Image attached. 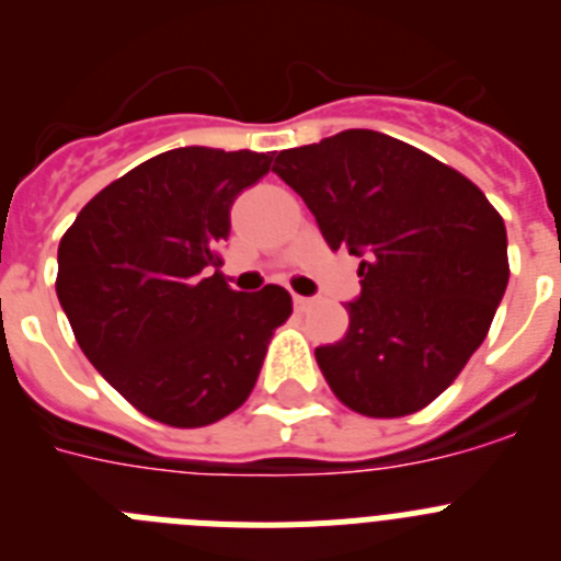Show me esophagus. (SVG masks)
Listing matches in <instances>:
<instances>
[{
	"mask_svg": "<svg viewBox=\"0 0 561 561\" xmlns=\"http://www.w3.org/2000/svg\"><path fill=\"white\" fill-rule=\"evenodd\" d=\"M311 306H314V300H311V297H300V295H295V309L300 311V314H304V311H309Z\"/></svg>",
	"mask_w": 561,
	"mask_h": 561,
	"instance_id": "obj_1",
	"label": "esophagus"
}]
</instances>
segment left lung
<instances>
[{
    "label": "left lung",
    "mask_w": 561,
    "mask_h": 561,
    "mask_svg": "<svg viewBox=\"0 0 561 561\" xmlns=\"http://www.w3.org/2000/svg\"><path fill=\"white\" fill-rule=\"evenodd\" d=\"M272 171L304 196L331 250L362 257L348 331L314 351L329 388L368 419L424 410L503 300V216L463 173L370 128L280 151Z\"/></svg>",
    "instance_id": "obj_1"
}]
</instances>
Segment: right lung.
Segmentation results:
<instances>
[{
	"mask_svg": "<svg viewBox=\"0 0 561 561\" xmlns=\"http://www.w3.org/2000/svg\"><path fill=\"white\" fill-rule=\"evenodd\" d=\"M272 153L173 148L87 202L58 244L56 295L78 345L131 408L207 427L250 399L291 314L284 286L244 295L219 272L230 207Z\"/></svg>",
	"mask_w": 561,
	"mask_h": 561,
	"instance_id": "obj_1",
	"label": "right lung"
}]
</instances>
